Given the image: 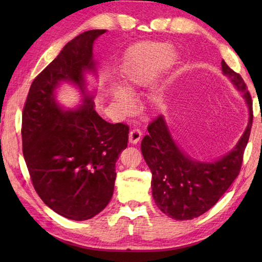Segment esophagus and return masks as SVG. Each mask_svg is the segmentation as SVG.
Segmentation results:
<instances>
[{
  "mask_svg": "<svg viewBox=\"0 0 262 262\" xmlns=\"http://www.w3.org/2000/svg\"><path fill=\"white\" fill-rule=\"evenodd\" d=\"M142 138V130L140 128H133L129 133V143L137 144Z\"/></svg>",
  "mask_w": 262,
  "mask_h": 262,
  "instance_id": "1",
  "label": "esophagus"
}]
</instances>
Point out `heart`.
<instances>
[{
	"label": "heart",
	"mask_w": 262,
	"mask_h": 262,
	"mask_svg": "<svg viewBox=\"0 0 262 262\" xmlns=\"http://www.w3.org/2000/svg\"><path fill=\"white\" fill-rule=\"evenodd\" d=\"M171 56V47L163 42L140 43L129 53L121 68V83L126 91L132 92L136 88L147 84L163 68ZM114 100L120 107L128 108L130 100L127 94L117 90Z\"/></svg>",
	"instance_id": "obj_1"
}]
</instances>
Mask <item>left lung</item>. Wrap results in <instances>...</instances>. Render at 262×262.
Segmentation results:
<instances>
[{
  "label": "left lung",
  "mask_w": 262,
  "mask_h": 262,
  "mask_svg": "<svg viewBox=\"0 0 262 262\" xmlns=\"http://www.w3.org/2000/svg\"><path fill=\"white\" fill-rule=\"evenodd\" d=\"M223 73L243 93L252 110V99L242 76L222 60ZM252 117L246 132L232 151L211 163L193 161L181 152L169 133L162 116L147 126L141 149L152 172V194L160 210L178 221L203 215L219 202L240 173L244 149L250 137Z\"/></svg>",
  "instance_id": "8db88e82"
}]
</instances>
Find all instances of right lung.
Instances as JSON below:
<instances>
[{"instance_id":"right-lung-1","label":"right lung","mask_w":262,"mask_h":262,"mask_svg":"<svg viewBox=\"0 0 262 262\" xmlns=\"http://www.w3.org/2000/svg\"><path fill=\"white\" fill-rule=\"evenodd\" d=\"M105 30H89L65 45L33 80L22 111V152L32 186L55 213L74 221L90 220L114 193L116 161L127 147L129 127L110 124L92 100L75 111L55 101L60 81L84 85L83 72L94 70L92 45Z\"/></svg>"}]
</instances>
